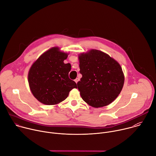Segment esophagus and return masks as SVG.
<instances>
[{"mask_svg": "<svg viewBox=\"0 0 156 156\" xmlns=\"http://www.w3.org/2000/svg\"><path fill=\"white\" fill-rule=\"evenodd\" d=\"M79 81H80V79H79L78 78H76V79L75 80V81L76 82V83H78Z\"/></svg>", "mask_w": 156, "mask_h": 156, "instance_id": "obj_1", "label": "esophagus"}]
</instances>
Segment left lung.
I'll return each mask as SVG.
<instances>
[{
	"label": "left lung",
	"instance_id": "left-lung-1",
	"mask_svg": "<svg viewBox=\"0 0 156 156\" xmlns=\"http://www.w3.org/2000/svg\"><path fill=\"white\" fill-rule=\"evenodd\" d=\"M79 60L82 78L77 85L83 101L96 108L112 102L124 84L120 64L107 54L94 49L81 54Z\"/></svg>",
	"mask_w": 156,
	"mask_h": 156
}]
</instances>
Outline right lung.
Masks as SVG:
<instances>
[{
  "instance_id": "obj_1",
  "label": "right lung",
  "mask_w": 156,
  "mask_h": 156,
  "mask_svg": "<svg viewBox=\"0 0 156 156\" xmlns=\"http://www.w3.org/2000/svg\"><path fill=\"white\" fill-rule=\"evenodd\" d=\"M68 54L52 48L42 54L28 73V83L34 96L41 103L55 105L64 101L76 83L69 77L71 65L64 63Z\"/></svg>"
}]
</instances>
